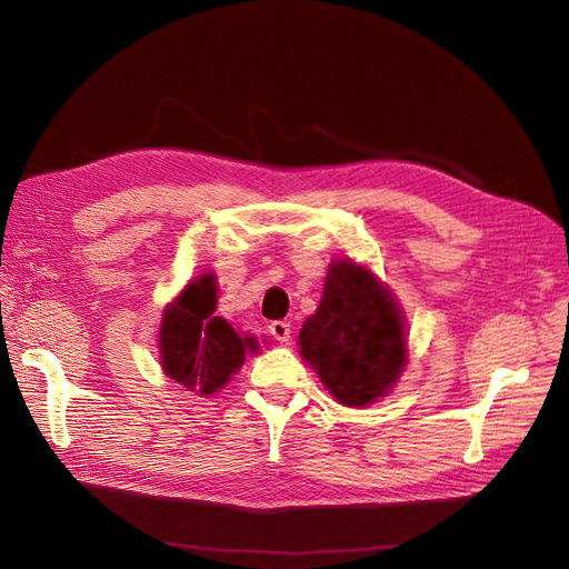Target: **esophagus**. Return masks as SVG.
Returning <instances> with one entry per match:
<instances>
[{"label": "esophagus", "mask_w": 569, "mask_h": 569, "mask_svg": "<svg viewBox=\"0 0 569 569\" xmlns=\"http://www.w3.org/2000/svg\"><path fill=\"white\" fill-rule=\"evenodd\" d=\"M269 332L277 341L286 343L290 339V323H286V320H274V323L269 326Z\"/></svg>", "instance_id": "obj_1"}]
</instances>
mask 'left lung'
<instances>
[{"instance_id": "8db88e82", "label": "left lung", "mask_w": 569, "mask_h": 569, "mask_svg": "<svg viewBox=\"0 0 569 569\" xmlns=\"http://www.w3.org/2000/svg\"><path fill=\"white\" fill-rule=\"evenodd\" d=\"M300 353L339 405L367 407L388 395L407 365L405 316L372 271L337 260L302 326Z\"/></svg>"}]
</instances>
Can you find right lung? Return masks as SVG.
<instances>
[{
	"label": "right lung",
	"instance_id": "obj_1",
	"mask_svg": "<svg viewBox=\"0 0 569 569\" xmlns=\"http://www.w3.org/2000/svg\"><path fill=\"white\" fill-rule=\"evenodd\" d=\"M216 311V277L190 281L179 298L167 305L160 326V362L164 375L197 395L223 388L246 353H258L251 335H237Z\"/></svg>",
	"mask_w": 569,
	"mask_h": 569
}]
</instances>
